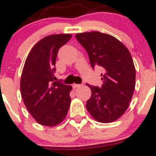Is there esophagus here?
<instances>
[{"mask_svg": "<svg viewBox=\"0 0 156 156\" xmlns=\"http://www.w3.org/2000/svg\"><path fill=\"white\" fill-rule=\"evenodd\" d=\"M80 86H81V84H72V87H73L74 88L79 87Z\"/></svg>", "mask_w": 156, "mask_h": 156, "instance_id": "1", "label": "esophagus"}]
</instances>
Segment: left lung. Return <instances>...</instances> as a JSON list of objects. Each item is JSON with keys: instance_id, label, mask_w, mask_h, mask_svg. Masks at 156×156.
I'll return each mask as SVG.
<instances>
[{"instance_id": "left-lung-1", "label": "left lung", "mask_w": 156, "mask_h": 156, "mask_svg": "<svg viewBox=\"0 0 156 156\" xmlns=\"http://www.w3.org/2000/svg\"><path fill=\"white\" fill-rule=\"evenodd\" d=\"M75 37L87 51L91 67L100 66L104 69L101 87L87 84L91 97L86 108L97 122H114L127 109L134 91L136 70L131 55L120 41L110 34L90 31L78 33Z\"/></svg>"}]
</instances>
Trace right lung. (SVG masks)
Masks as SVG:
<instances>
[{"instance_id": "right-lung-1", "label": "right lung", "mask_w": 156, "mask_h": 156, "mask_svg": "<svg viewBox=\"0 0 156 156\" xmlns=\"http://www.w3.org/2000/svg\"><path fill=\"white\" fill-rule=\"evenodd\" d=\"M72 37L70 34H50L39 41L25 62L20 90L28 111L41 125L53 127L65 119L71 103L72 86L55 81L56 56Z\"/></svg>"}]
</instances>
